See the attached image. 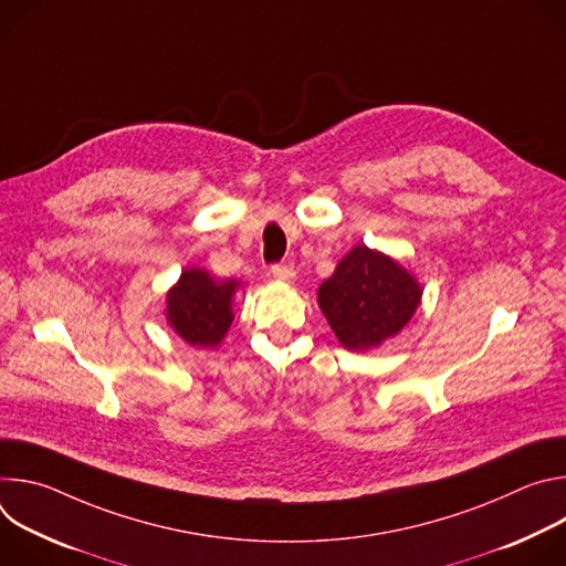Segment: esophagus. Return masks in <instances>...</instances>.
Returning <instances> with one entry per match:
<instances>
[{
	"instance_id": "1",
	"label": "esophagus",
	"mask_w": 566,
	"mask_h": 566,
	"mask_svg": "<svg viewBox=\"0 0 566 566\" xmlns=\"http://www.w3.org/2000/svg\"><path fill=\"white\" fill-rule=\"evenodd\" d=\"M271 273H273V277L280 280V282H293V277H295V271H293V266H289V264H275V266L271 269Z\"/></svg>"
}]
</instances>
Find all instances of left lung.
Listing matches in <instances>:
<instances>
[{
  "label": "left lung",
  "mask_w": 566,
  "mask_h": 566,
  "mask_svg": "<svg viewBox=\"0 0 566 566\" xmlns=\"http://www.w3.org/2000/svg\"><path fill=\"white\" fill-rule=\"evenodd\" d=\"M421 297L423 286L406 266L365 244L354 247L317 289L319 311L349 352H369L398 336Z\"/></svg>",
  "instance_id": "1"
}]
</instances>
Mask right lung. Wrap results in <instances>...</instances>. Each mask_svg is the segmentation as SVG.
Masks as SVG:
<instances>
[{"instance_id": "add662e5", "label": "right lung", "mask_w": 566, "mask_h": 566, "mask_svg": "<svg viewBox=\"0 0 566 566\" xmlns=\"http://www.w3.org/2000/svg\"><path fill=\"white\" fill-rule=\"evenodd\" d=\"M241 282L217 280L203 269H186L166 295L168 327L190 347L214 349L223 343Z\"/></svg>"}]
</instances>
